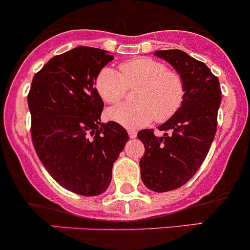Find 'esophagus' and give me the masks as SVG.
Masks as SVG:
<instances>
[{"instance_id":"34e87169","label":"esophagus","mask_w":250,"mask_h":250,"mask_svg":"<svg viewBox=\"0 0 250 250\" xmlns=\"http://www.w3.org/2000/svg\"><path fill=\"white\" fill-rule=\"evenodd\" d=\"M127 132H129V136L131 137V139H134V137H136V131H135V130H132V129H129L127 130Z\"/></svg>"}]
</instances>
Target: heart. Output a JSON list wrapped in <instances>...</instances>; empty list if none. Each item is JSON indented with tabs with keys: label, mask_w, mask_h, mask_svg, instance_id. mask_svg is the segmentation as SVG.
Here are the masks:
<instances>
[{
	"label": "heart",
	"mask_w": 250,
	"mask_h": 250,
	"mask_svg": "<svg viewBox=\"0 0 250 250\" xmlns=\"http://www.w3.org/2000/svg\"><path fill=\"white\" fill-rule=\"evenodd\" d=\"M96 88L108 104H118L126 97L129 88H139L135 93L136 104H121L108 111L109 119L126 127L144 126L153 119L165 123L178 113L185 98L182 75L151 58L124 61L119 72L104 67L97 76Z\"/></svg>",
	"instance_id": "1"
}]
</instances>
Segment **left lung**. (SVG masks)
<instances>
[{
	"instance_id": "1",
	"label": "left lung",
	"mask_w": 250,
	"mask_h": 250,
	"mask_svg": "<svg viewBox=\"0 0 250 250\" xmlns=\"http://www.w3.org/2000/svg\"><path fill=\"white\" fill-rule=\"evenodd\" d=\"M182 75L185 98L173 118L158 127L139 131L145 146L140 159L141 179L149 190L165 192L184 185L205 161L217 130L221 104L218 78L201 61L178 49L154 52Z\"/></svg>"
}]
</instances>
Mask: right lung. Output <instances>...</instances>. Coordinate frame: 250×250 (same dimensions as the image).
I'll list each match as a JSON object with an SVG mask.
<instances>
[{
	"label": "right lung",
	"mask_w": 250,
	"mask_h": 250,
	"mask_svg": "<svg viewBox=\"0 0 250 250\" xmlns=\"http://www.w3.org/2000/svg\"><path fill=\"white\" fill-rule=\"evenodd\" d=\"M111 60L105 50L75 47L50 59L28 93L38 157L61 187L84 196L108 189L114 162L129 141L120 124L101 123L104 103L94 83Z\"/></svg>",
	"instance_id": "1"
}]
</instances>
